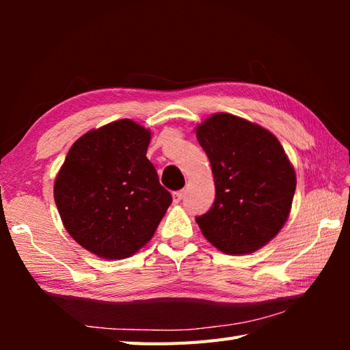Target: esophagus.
I'll list each match as a JSON object with an SVG mask.
<instances>
[{
  "mask_svg": "<svg viewBox=\"0 0 350 350\" xmlns=\"http://www.w3.org/2000/svg\"><path fill=\"white\" fill-rule=\"evenodd\" d=\"M182 198H183V191H176L173 194V203H176V204L180 203Z\"/></svg>",
  "mask_w": 350,
  "mask_h": 350,
  "instance_id": "1",
  "label": "esophagus"
}]
</instances>
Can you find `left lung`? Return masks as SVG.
<instances>
[{"label": "left lung", "mask_w": 350, "mask_h": 350, "mask_svg": "<svg viewBox=\"0 0 350 350\" xmlns=\"http://www.w3.org/2000/svg\"><path fill=\"white\" fill-rule=\"evenodd\" d=\"M211 161L215 202L196 221L213 247L250 254L273 239L288 218L296 174L277 137L233 114L211 116L196 129Z\"/></svg>", "instance_id": "1"}]
</instances>
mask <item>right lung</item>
Masks as SVG:
<instances>
[{
  "mask_svg": "<svg viewBox=\"0 0 350 350\" xmlns=\"http://www.w3.org/2000/svg\"><path fill=\"white\" fill-rule=\"evenodd\" d=\"M150 131L123 118L78 138L54 183L64 228L98 257L120 260L152 239L170 192L147 159Z\"/></svg>",
  "mask_w": 350,
  "mask_h": 350,
  "instance_id": "add662e5",
  "label": "right lung"
}]
</instances>
